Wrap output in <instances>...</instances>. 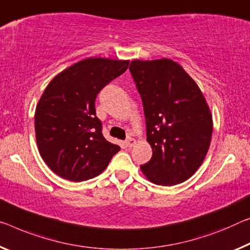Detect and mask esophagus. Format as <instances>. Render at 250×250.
I'll list each match as a JSON object with an SVG mask.
<instances>
[{
	"mask_svg": "<svg viewBox=\"0 0 250 250\" xmlns=\"http://www.w3.org/2000/svg\"><path fill=\"white\" fill-rule=\"evenodd\" d=\"M136 143V141L134 140V138H132V137H129V138H127V140L125 141V144H126V146L127 147H132V146H134V144Z\"/></svg>",
	"mask_w": 250,
	"mask_h": 250,
	"instance_id": "esophagus-1",
	"label": "esophagus"
}]
</instances>
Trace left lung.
Segmentation results:
<instances>
[{"mask_svg": "<svg viewBox=\"0 0 250 250\" xmlns=\"http://www.w3.org/2000/svg\"><path fill=\"white\" fill-rule=\"evenodd\" d=\"M153 155L141 170L148 181L174 186L193 175L208 153L212 115L200 88L175 61L133 60Z\"/></svg>", "mask_w": 250, "mask_h": 250, "instance_id": "left-lung-1", "label": "left lung"}]
</instances>
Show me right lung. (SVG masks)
<instances>
[{"instance_id": "right-lung-1", "label": "right lung", "mask_w": 250, "mask_h": 250, "mask_svg": "<svg viewBox=\"0 0 250 250\" xmlns=\"http://www.w3.org/2000/svg\"><path fill=\"white\" fill-rule=\"evenodd\" d=\"M128 64L129 60L87 58L49 83L37 105L34 129L40 155L57 175L74 182L93 179L121 149L103 136L95 99Z\"/></svg>"}]
</instances>
